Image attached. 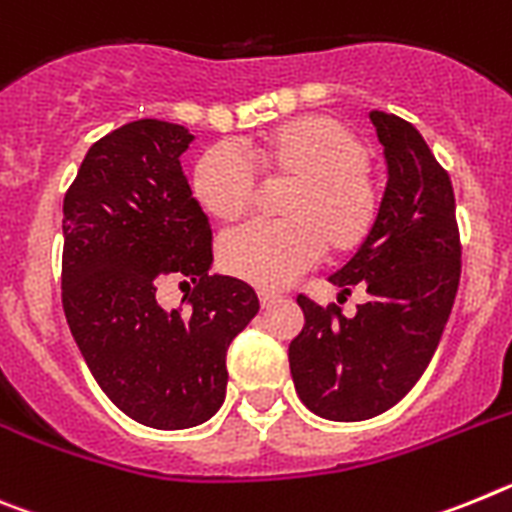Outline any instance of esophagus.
I'll use <instances>...</instances> for the list:
<instances>
[{"label": "esophagus", "instance_id": "esophagus-1", "mask_svg": "<svg viewBox=\"0 0 512 512\" xmlns=\"http://www.w3.org/2000/svg\"><path fill=\"white\" fill-rule=\"evenodd\" d=\"M257 296H260V306H262V309H270V306L281 301V296H278V293H270V291H260V293H257Z\"/></svg>", "mask_w": 512, "mask_h": 512}]
</instances>
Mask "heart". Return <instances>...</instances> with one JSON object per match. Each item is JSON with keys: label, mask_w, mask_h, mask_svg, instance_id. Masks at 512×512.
Masks as SVG:
<instances>
[{"label": "heart", "mask_w": 512, "mask_h": 512, "mask_svg": "<svg viewBox=\"0 0 512 512\" xmlns=\"http://www.w3.org/2000/svg\"><path fill=\"white\" fill-rule=\"evenodd\" d=\"M371 151L332 115L311 113L273 126L250 149L229 144L203 151L193 167V195L216 221H234L257 198V172L291 182L283 221H257L229 231L219 244L221 268L250 286L278 291L317 265L361 250L381 216Z\"/></svg>", "instance_id": "obj_1"}]
</instances>
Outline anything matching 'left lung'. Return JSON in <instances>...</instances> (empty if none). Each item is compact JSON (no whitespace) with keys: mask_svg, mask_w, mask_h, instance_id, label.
<instances>
[{"mask_svg":"<svg viewBox=\"0 0 512 512\" xmlns=\"http://www.w3.org/2000/svg\"><path fill=\"white\" fill-rule=\"evenodd\" d=\"M389 182L376 229L330 278L366 291L355 317L299 293L304 330L288 345L296 394L324 420H368L399 402L428 368L461 278V239L448 172L417 128L373 110Z\"/></svg>","mask_w":512,"mask_h":512,"instance_id":"8db88e82","label":"left lung"}]
</instances>
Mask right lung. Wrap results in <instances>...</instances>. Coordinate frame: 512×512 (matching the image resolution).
<instances>
[{
    "label": "right lung",
    "instance_id": "1",
    "mask_svg": "<svg viewBox=\"0 0 512 512\" xmlns=\"http://www.w3.org/2000/svg\"><path fill=\"white\" fill-rule=\"evenodd\" d=\"M190 141L177 123H126L90 146L64 195L61 301L71 335L110 402L159 430L216 415L226 350L260 309L244 281L208 275L211 224L180 164ZM172 277L194 283L190 310L156 304Z\"/></svg>",
    "mask_w": 512,
    "mask_h": 512
}]
</instances>
